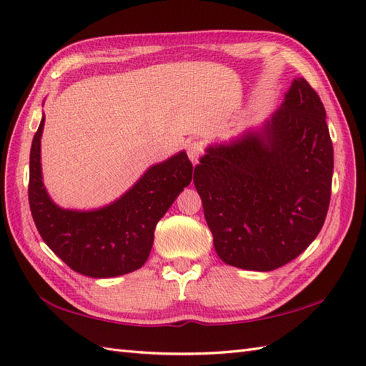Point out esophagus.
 Instances as JSON below:
<instances>
[{
    "instance_id": "obj_1",
    "label": "esophagus",
    "mask_w": 366,
    "mask_h": 366,
    "mask_svg": "<svg viewBox=\"0 0 366 366\" xmlns=\"http://www.w3.org/2000/svg\"><path fill=\"white\" fill-rule=\"evenodd\" d=\"M186 152H188V157L191 159V162L194 166L197 164L199 162V158H200V153H202V147L199 142H189L188 147H186Z\"/></svg>"
}]
</instances>
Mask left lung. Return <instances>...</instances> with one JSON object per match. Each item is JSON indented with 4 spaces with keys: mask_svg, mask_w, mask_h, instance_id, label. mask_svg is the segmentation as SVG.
Segmentation results:
<instances>
[{
    "mask_svg": "<svg viewBox=\"0 0 366 366\" xmlns=\"http://www.w3.org/2000/svg\"><path fill=\"white\" fill-rule=\"evenodd\" d=\"M332 174L326 109L296 78L262 127L209 145L194 170L219 258L266 272L302 254L326 221Z\"/></svg>",
    "mask_w": 366,
    "mask_h": 366,
    "instance_id": "8db88e82",
    "label": "left lung"
}]
</instances>
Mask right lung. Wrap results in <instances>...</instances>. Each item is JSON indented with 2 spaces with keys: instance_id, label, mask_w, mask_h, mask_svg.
Instances as JSON below:
<instances>
[{
  "instance_id": "obj_1",
  "label": "right lung",
  "mask_w": 366,
  "mask_h": 366,
  "mask_svg": "<svg viewBox=\"0 0 366 366\" xmlns=\"http://www.w3.org/2000/svg\"><path fill=\"white\" fill-rule=\"evenodd\" d=\"M45 116L29 155V207L45 244L73 271L108 279L133 272L147 262L159 219L192 180L186 152L150 166L124 196L97 209L56 205L42 180L40 139Z\"/></svg>"
}]
</instances>
